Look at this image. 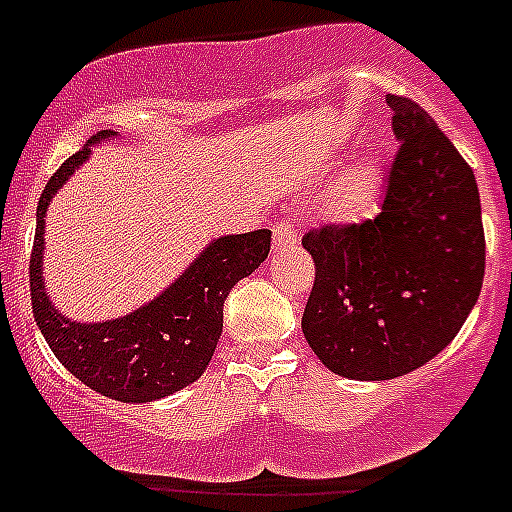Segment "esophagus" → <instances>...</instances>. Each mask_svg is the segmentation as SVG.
Listing matches in <instances>:
<instances>
[{"mask_svg": "<svg viewBox=\"0 0 512 512\" xmlns=\"http://www.w3.org/2000/svg\"><path fill=\"white\" fill-rule=\"evenodd\" d=\"M297 243V228L289 220H279L274 228V246H292Z\"/></svg>", "mask_w": 512, "mask_h": 512, "instance_id": "1", "label": "esophagus"}]
</instances>
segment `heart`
<instances>
[{"mask_svg":"<svg viewBox=\"0 0 512 512\" xmlns=\"http://www.w3.org/2000/svg\"><path fill=\"white\" fill-rule=\"evenodd\" d=\"M374 192V169L369 164H356L338 179L330 200V212L336 217H356L364 212Z\"/></svg>","mask_w":512,"mask_h":512,"instance_id":"1","label":"heart"}]
</instances>
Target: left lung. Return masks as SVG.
Here are the masks:
<instances>
[{"instance_id": "8db88e82", "label": "left lung", "mask_w": 512, "mask_h": 512, "mask_svg": "<svg viewBox=\"0 0 512 512\" xmlns=\"http://www.w3.org/2000/svg\"><path fill=\"white\" fill-rule=\"evenodd\" d=\"M400 140L382 210L302 235L315 282L302 333L330 372L361 382L413 372L449 346L485 279L474 171L433 117L387 94Z\"/></svg>"}]
</instances>
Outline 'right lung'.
I'll return each mask as SVG.
<instances>
[{
    "instance_id": "obj_1",
    "label": "right lung",
    "mask_w": 512,
    "mask_h": 512,
    "mask_svg": "<svg viewBox=\"0 0 512 512\" xmlns=\"http://www.w3.org/2000/svg\"><path fill=\"white\" fill-rule=\"evenodd\" d=\"M110 135L102 130L89 143ZM87 158L89 146H84L63 161L40 194L30 253L35 323L56 359L89 390L120 402L161 400L202 377L223 333L225 297L269 256L271 230L217 238L166 292L125 318L74 323L45 295L43 230L51 197Z\"/></svg>"
}]
</instances>
